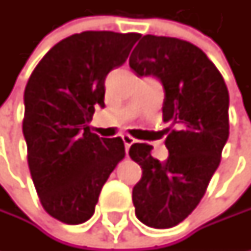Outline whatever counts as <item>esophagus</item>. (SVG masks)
I'll list each match as a JSON object with an SVG mask.
<instances>
[{
    "label": "esophagus",
    "mask_w": 251,
    "mask_h": 251,
    "mask_svg": "<svg viewBox=\"0 0 251 251\" xmlns=\"http://www.w3.org/2000/svg\"><path fill=\"white\" fill-rule=\"evenodd\" d=\"M121 138H123V141H124V145H126V152H128L130 147L134 144V142H135V140H134L131 135H127V134H126V135H123Z\"/></svg>",
    "instance_id": "esophagus-1"
}]
</instances>
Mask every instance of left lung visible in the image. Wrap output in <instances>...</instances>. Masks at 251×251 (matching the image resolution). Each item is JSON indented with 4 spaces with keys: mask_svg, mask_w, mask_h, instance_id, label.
<instances>
[{
    "mask_svg": "<svg viewBox=\"0 0 251 251\" xmlns=\"http://www.w3.org/2000/svg\"><path fill=\"white\" fill-rule=\"evenodd\" d=\"M128 63L138 76L159 79L163 121L173 127L163 162L148 144L131 145V159L142 169L132 188L135 215L147 226H176L197 207L219 166L229 137V92L205 53L176 37L144 36Z\"/></svg>",
    "mask_w": 251,
    "mask_h": 251,
    "instance_id": "obj_1",
    "label": "left lung"
}]
</instances>
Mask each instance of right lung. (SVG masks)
Segmentation results:
<instances>
[{
  "instance_id": "right-lung-1",
  "label": "right lung",
  "mask_w": 251,
  "mask_h": 251,
  "mask_svg": "<svg viewBox=\"0 0 251 251\" xmlns=\"http://www.w3.org/2000/svg\"><path fill=\"white\" fill-rule=\"evenodd\" d=\"M140 33L88 30L57 43L25 88L27 163L47 214L68 225L86 222L101 187L124 155L120 137L100 138L89 121L104 106V79L126 63Z\"/></svg>"
}]
</instances>
